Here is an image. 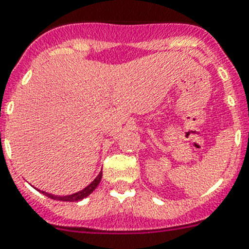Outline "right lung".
Returning <instances> with one entry per match:
<instances>
[{"mask_svg":"<svg viewBox=\"0 0 249 249\" xmlns=\"http://www.w3.org/2000/svg\"><path fill=\"white\" fill-rule=\"evenodd\" d=\"M102 178V171L101 172L97 175V177H96L95 179H93L92 182L89 183V186H86L85 189H82L81 191L76 192V194H72V195H66V196H58V195H53V194H48V192L45 191H40V190H37V191H40L41 194H44L45 196H48V197H50V199L53 200H59V201H70V202H76V201H81V200L86 199L87 196L91 195L93 192V190L99 186L100 181H101Z\"/></svg>","mask_w":249,"mask_h":249,"instance_id":"right-lung-1","label":"right lung"}]
</instances>
